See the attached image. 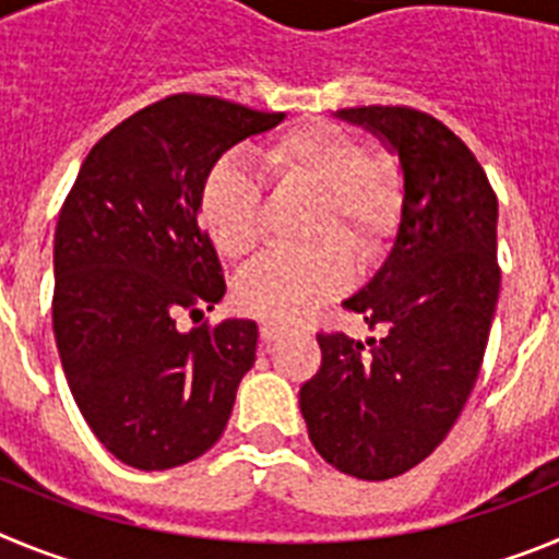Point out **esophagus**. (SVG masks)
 Returning a JSON list of instances; mask_svg holds the SVG:
<instances>
[{"mask_svg":"<svg viewBox=\"0 0 559 559\" xmlns=\"http://www.w3.org/2000/svg\"><path fill=\"white\" fill-rule=\"evenodd\" d=\"M283 333H285L283 324H276V322H263V324H260V335H263L265 344H271V341H276Z\"/></svg>","mask_w":559,"mask_h":559,"instance_id":"obj_1","label":"esophagus"}]
</instances>
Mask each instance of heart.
I'll use <instances>...</instances> for the list:
<instances>
[{
	"label": "heart",
	"instance_id": "1",
	"mask_svg": "<svg viewBox=\"0 0 559 559\" xmlns=\"http://www.w3.org/2000/svg\"><path fill=\"white\" fill-rule=\"evenodd\" d=\"M263 165L283 192L310 199L302 254H269L237 276L240 308L260 319L296 322L353 285L355 260L380 263L406 212V181L386 153H367L364 142L333 122H308L280 133L263 147ZM199 218L212 246L229 260L257 249L263 190L243 162L224 156L206 170Z\"/></svg>",
	"mask_w": 559,
	"mask_h": 559
}]
</instances>
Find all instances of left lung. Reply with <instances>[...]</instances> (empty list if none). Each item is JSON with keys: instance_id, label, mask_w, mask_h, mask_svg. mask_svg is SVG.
I'll return each mask as SVG.
<instances>
[{"instance_id": "8db88e82", "label": "left lung", "mask_w": 559, "mask_h": 559, "mask_svg": "<svg viewBox=\"0 0 559 559\" xmlns=\"http://www.w3.org/2000/svg\"><path fill=\"white\" fill-rule=\"evenodd\" d=\"M335 117L386 142L406 181V212L386 263L344 308L380 338L319 333L322 367L299 389L319 456L383 481L448 437L476 386L501 288L498 199L456 133L408 106Z\"/></svg>"}]
</instances>
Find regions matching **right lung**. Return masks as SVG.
Returning <instances> with one entry per match:
<instances>
[{
    "label": "right lung",
    "instance_id": "1",
    "mask_svg": "<svg viewBox=\"0 0 559 559\" xmlns=\"http://www.w3.org/2000/svg\"><path fill=\"white\" fill-rule=\"evenodd\" d=\"M285 114L206 95L145 106L83 159L56 226L52 330L78 408L106 451L167 471L210 451L254 367L251 319L176 328L226 283L199 224L206 170Z\"/></svg>",
    "mask_w": 559,
    "mask_h": 559
}]
</instances>
